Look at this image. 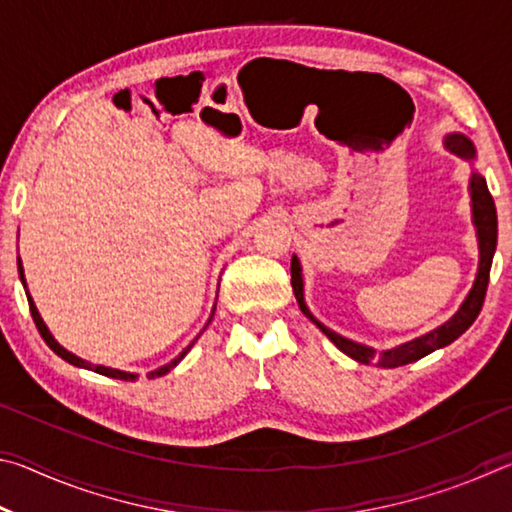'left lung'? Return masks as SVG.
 <instances>
[{"instance_id":"obj_1","label":"left lung","mask_w":512,"mask_h":512,"mask_svg":"<svg viewBox=\"0 0 512 512\" xmlns=\"http://www.w3.org/2000/svg\"><path fill=\"white\" fill-rule=\"evenodd\" d=\"M445 149L449 153L458 155V158L472 164V176H470V205H472V223L476 228V241H479V268H476V277L470 293H467L465 300L461 302L456 314L431 332L418 336V339H411L406 343H400L397 348L377 352L368 348V345L357 343L352 339H345V336L336 334L334 329H329L327 325L320 323V320L311 314L307 302H305V280H302V266L298 255L291 257V287L293 293H296L298 307L302 314H305L311 323H314L320 332H323L329 341H332L336 348H339L343 354H348L350 359L359 361V363H377L381 368H397V366H406V363H413L422 357H427L433 350H440L456 341L467 327H470L479 311L483 307V298H485V289H488V280H490V266H492V257H495L497 250V210H495V201L488 192V185H485V178L479 171L474 169V160H476V146L470 140V137L463 133H449L445 135Z\"/></svg>"}]
</instances>
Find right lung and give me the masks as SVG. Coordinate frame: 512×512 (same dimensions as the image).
Masks as SVG:
<instances>
[{
    "label": "right lung",
    "mask_w": 512,
    "mask_h": 512,
    "mask_svg": "<svg viewBox=\"0 0 512 512\" xmlns=\"http://www.w3.org/2000/svg\"><path fill=\"white\" fill-rule=\"evenodd\" d=\"M17 273H20V282H22V287H24V291H27V300H29V309H31V316H33V320H36V327H38V332H40V336L42 339H45V343L49 345L51 350H54L60 359H65L67 363H72V366H76V368H85V370H94V372H99V375H106V377H112V379H124V381H133V379H137L140 375H137V372H126V370H117V368H108V366H94V363H90V361H85V359H81V357H76V354H72L69 350H65L63 345H60L56 339H54V334L49 332V327L45 325V320H42V316H40V311H38V307H36V302H33V298H31V293H29V287H27V277H24V266H22V259L17 257ZM214 309H216V305L212 307V316H214ZM212 316H210V320H212ZM210 320H207V325H210ZM205 325V327H207ZM198 339V336H196ZM192 345H194V341L187 345V348L178 354L176 359H171L169 363H164V366H160V368H155V370H151L149 372V379H155V377H162V375H167L169 370H173L178 366L180 361H183L185 357H187V352L192 350Z\"/></svg>",
    "instance_id": "obj_1"
}]
</instances>
